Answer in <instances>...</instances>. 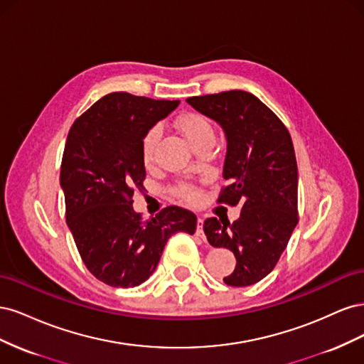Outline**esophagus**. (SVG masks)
<instances>
[{
  "mask_svg": "<svg viewBox=\"0 0 364 364\" xmlns=\"http://www.w3.org/2000/svg\"><path fill=\"white\" fill-rule=\"evenodd\" d=\"M197 234L203 235V218L202 217L197 218Z\"/></svg>",
  "mask_w": 364,
  "mask_h": 364,
  "instance_id": "34e87169",
  "label": "esophagus"
}]
</instances>
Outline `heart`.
Segmentation results:
<instances>
[{
  "label": "heart",
  "mask_w": 364,
  "mask_h": 364,
  "mask_svg": "<svg viewBox=\"0 0 364 364\" xmlns=\"http://www.w3.org/2000/svg\"><path fill=\"white\" fill-rule=\"evenodd\" d=\"M178 127L183 134V136L188 139L190 144L194 149H199L203 144H209L215 139V130L211 121H209L205 115L202 114H196V112H188L179 117L178 119ZM161 136V129L158 126L150 127L144 138H142V159L149 165L155 159V153H156V146ZM178 193L182 197H186V199H193L196 197V191L191 188L190 185H181L178 188Z\"/></svg>",
  "instance_id": "obj_1"
}]
</instances>
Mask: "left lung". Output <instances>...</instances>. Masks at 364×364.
I'll return each mask as SVG.
<instances>
[{
  "instance_id": "left-lung-1",
  "label": "left lung",
  "mask_w": 364,
  "mask_h": 364,
  "mask_svg": "<svg viewBox=\"0 0 364 364\" xmlns=\"http://www.w3.org/2000/svg\"><path fill=\"white\" fill-rule=\"evenodd\" d=\"M197 112L222 126L228 141L218 203L241 205L234 223L206 218L209 245L234 252L237 266L223 281L247 287L277 266L297 225V164L291 136L258 97L225 91L186 98Z\"/></svg>"
}]
</instances>
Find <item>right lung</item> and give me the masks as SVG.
Wrapping results in <instances>:
<instances>
[{
	"instance_id": "1",
	"label": "right lung",
	"mask_w": 364,
	"mask_h": 364,
	"mask_svg": "<svg viewBox=\"0 0 364 364\" xmlns=\"http://www.w3.org/2000/svg\"><path fill=\"white\" fill-rule=\"evenodd\" d=\"M178 106L112 92L70 129L60 165L67 225L87 270L111 287L142 284L173 234L196 232L188 209L167 206L144 222L132 206L134 193L144 188L142 138Z\"/></svg>"
}]
</instances>
